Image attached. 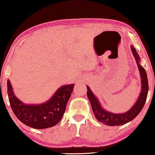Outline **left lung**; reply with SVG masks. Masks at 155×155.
I'll return each instance as SVG.
<instances>
[{
	"instance_id": "1",
	"label": "left lung",
	"mask_w": 155,
	"mask_h": 155,
	"mask_svg": "<svg viewBox=\"0 0 155 155\" xmlns=\"http://www.w3.org/2000/svg\"><path fill=\"white\" fill-rule=\"evenodd\" d=\"M130 47L133 56H134L135 61H136L137 66H138L140 73L142 79V91L136 103L128 111L124 114H113L104 110L101 108L98 99L96 98L94 94L90 90V87L87 86V94L88 99L90 101L93 113L94 114L95 117L99 122L107 125V126H120V125H124L132 120L133 118H135L138 115L141 110L143 109L146 99H147L148 93V80L147 73H146L144 68L139 64L140 57L135 48L133 46H131Z\"/></svg>"
}]
</instances>
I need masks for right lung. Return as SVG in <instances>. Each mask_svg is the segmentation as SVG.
Listing matches in <instances>:
<instances>
[{"instance_id":"obj_1","label":"right lung","mask_w":155,"mask_h":155,"mask_svg":"<svg viewBox=\"0 0 155 155\" xmlns=\"http://www.w3.org/2000/svg\"><path fill=\"white\" fill-rule=\"evenodd\" d=\"M8 98L16 117L31 128L44 129L58 124L65 113L74 84L63 85L47 102L39 105H27L15 96L10 80H8Z\"/></svg>"}]
</instances>
